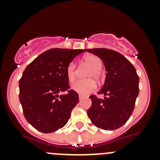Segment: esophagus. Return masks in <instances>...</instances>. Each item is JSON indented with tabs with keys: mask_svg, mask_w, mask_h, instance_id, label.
Wrapping results in <instances>:
<instances>
[{
	"mask_svg": "<svg viewBox=\"0 0 160 160\" xmlns=\"http://www.w3.org/2000/svg\"><path fill=\"white\" fill-rule=\"evenodd\" d=\"M83 98H84V97L81 96V95H80V96H79V99H80V101H81V100H83Z\"/></svg>",
	"mask_w": 160,
	"mask_h": 160,
	"instance_id": "esophagus-1",
	"label": "esophagus"
}]
</instances>
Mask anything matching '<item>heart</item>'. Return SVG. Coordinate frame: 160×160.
<instances>
[{
  "instance_id": "b5f03b06",
  "label": "heart",
  "mask_w": 160,
  "mask_h": 160,
  "mask_svg": "<svg viewBox=\"0 0 160 160\" xmlns=\"http://www.w3.org/2000/svg\"><path fill=\"white\" fill-rule=\"evenodd\" d=\"M83 62L91 68V70L87 74L86 78L93 77L98 80L100 77V71L102 69V61L95 55H88L83 58ZM67 77L70 82H73L76 79L77 67L73 62H71L67 67ZM72 89L80 95H88L96 89V84L92 80H78L72 85Z\"/></svg>"
}]
</instances>
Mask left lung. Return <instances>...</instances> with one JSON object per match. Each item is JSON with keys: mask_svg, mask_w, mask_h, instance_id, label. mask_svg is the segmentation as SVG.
Masks as SVG:
<instances>
[{"mask_svg": "<svg viewBox=\"0 0 160 160\" xmlns=\"http://www.w3.org/2000/svg\"><path fill=\"white\" fill-rule=\"evenodd\" d=\"M87 51L98 56L103 61L107 71L105 81L99 94L90 98L92 105L88 115L92 123L104 130H114L125 125L135 108L139 88V77L134 66L121 53L114 50L99 48Z\"/></svg>", "mask_w": 160, "mask_h": 160, "instance_id": "left-lung-1", "label": "left lung"}]
</instances>
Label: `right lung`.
<instances>
[{"mask_svg":"<svg viewBox=\"0 0 160 160\" xmlns=\"http://www.w3.org/2000/svg\"><path fill=\"white\" fill-rule=\"evenodd\" d=\"M85 49H51L28 65L19 80V100L27 122L43 133L62 128L79 102L77 92L70 89L67 67ZM67 91L59 96V92Z\"/></svg>","mask_w":160,"mask_h":160,"instance_id":"right-lung-1","label":"right lung"}]
</instances>
